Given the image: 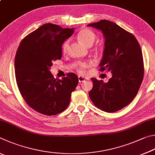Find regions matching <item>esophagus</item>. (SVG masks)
<instances>
[{"label":"esophagus","instance_id":"esophagus-1","mask_svg":"<svg viewBox=\"0 0 155 155\" xmlns=\"http://www.w3.org/2000/svg\"><path fill=\"white\" fill-rule=\"evenodd\" d=\"M86 80V78H84L82 76H78V80H79V82H82L85 81Z\"/></svg>","mask_w":155,"mask_h":155}]
</instances>
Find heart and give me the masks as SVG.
Wrapping results in <instances>:
<instances>
[{
	"label": "heart",
	"mask_w": 155,
	"mask_h": 155,
	"mask_svg": "<svg viewBox=\"0 0 155 155\" xmlns=\"http://www.w3.org/2000/svg\"><path fill=\"white\" fill-rule=\"evenodd\" d=\"M77 38L80 41L86 46L90 47L93 44L96 39V35L94 32L88 28H84L79 31L77 35ZM69 47V41H65L62 45V51L63 53H66ZM94 65L93 62H82L78 64L77 71L81 74H84L86 72V69Z\"/></svg>",
	"instance_id": "heart-1"
}]
</instances>
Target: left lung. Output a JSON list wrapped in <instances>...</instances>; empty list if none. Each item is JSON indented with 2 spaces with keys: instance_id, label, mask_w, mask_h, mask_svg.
I'll use <instances>...</instances> for the list:
<instances>
[{
  "instance_id": "1",
  "label": "left lung",
  "mask_w": 155,
  "mask_h": 155,
  "mask_svg": "<svg viewBox=\"0 0 155 155\" xmlns=\"http://www.w3.org/2000/svg\"><path fill=\"white\" fill-rule=\"evenodd\" d=\"M101 30L105 37L100 71H111L107 83L91 78L93 87L89 97L97 107L114 112L132 101L142 82L144 68L140 45L136 38L112 21L102 20L88 24Z\"/></svg>"
}]
</instances>
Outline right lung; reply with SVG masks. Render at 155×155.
Here are the masks:
<instances>
[{
    "label": "right lung",
    "mask_w": 155,
    "mask_h": 155,
    "mask_svg": "<svg viewBox=\"0 0 155 155\" xmlns=\"http://www.w3.org/2000/svg\"><path fill=\"white\" fill-rule=\"evenodd\" d=\"M73 31L45 24L24 37L16 52L15 75L19 91L26 104L42 114L56 115L66 109L78 84L75 73H68L57 80L50 71L52 62L61 59L62 43Z\"/></svg>",
    "instance_id": "obj_1"
}]
</instances>
